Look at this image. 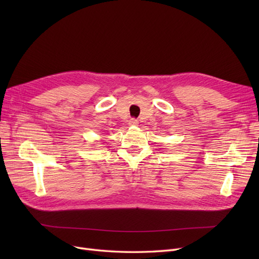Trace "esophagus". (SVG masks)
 Returning a JSON list of instances; mask_svg holds the SVG:
<instances>
[{"label": "esophagus", "instance_id": "34e87169", "mask_svg": "<svg viewBox=\"0 0 259 259\" xmlns=\"http://www.w3.org/2000/svg\"><path fill=\"white\" fill-rule=\"evenodd\" d=\"M128 124L132 125V126H136V125H138V121L136 119H131L128 121Z\"/></svg>", "mask_w": 259, "mask_h": 259}]
</instances>
